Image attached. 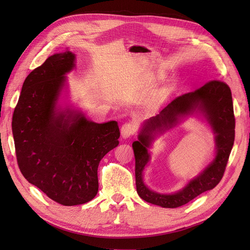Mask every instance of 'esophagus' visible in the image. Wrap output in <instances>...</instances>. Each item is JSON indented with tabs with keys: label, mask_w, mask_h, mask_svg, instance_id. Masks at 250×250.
<instances>
[{
	"label": "esophagus",
	"mask_w": 250,
	"mask_h": 250,
	"mask_svg": "<svg viewBox=\"0 0 250 250\" xmlns=\"http://www.w3.org/2000/svg\"><path fill=\"white\" fill-rule=\"evenodd\" d=\"M135 132V125L133 123H125L121 127V134H122L123 139L130 138L131 135Z\"/></svg>",
	"instance_id": "34e87169"
}]
</instances>
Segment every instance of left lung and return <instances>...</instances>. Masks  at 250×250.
Returning <instances> with one entry per match:
<instances>
[{"label":"left lung","mask_w":250,"mask_h":250,"mask_svg":"<svg viewBox=\"0 0 250 250\" xmlns=\"http://www.w3.org/2000/svg\"><path fill=\"white\" fill-rule=\"evenodd\" d=\"M188 117L206 123L214 134L215 151L212 160L197 176L189 180L180 190L160 193L151 190L143 181V171L150 159L148 149L166 131ZM234 141V117L230 88L214 80L194 92L175 98L141 125L138 141L132 143L135 157V185L140 197L162 208H175L190 202L203 192L214 188L223 176Z\"/></svg>","instance_id":"left-lung-1"}]
</instances>
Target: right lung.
I'll use <instances>...</instances> for the list:
<instances>
[{
  "instance_id": "1",
  "label": "right lung",
  "mask_w": 250,
  "mask_h": 250,
  "mask_svg": "<svg viewBox=\"0 0 250 250\" xmlns=\"http://www.w3.org/2000/svg\"><path fill=\"white\" fill-rule=\"evenodd\" d=\"M76 67L69 50L30 73L12 117L20 170L49 198L72 207L94 199L98 166L119 145L117 121L96 123L69 99L66 74Z\"/></svg>"
}]
</instances>
